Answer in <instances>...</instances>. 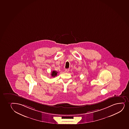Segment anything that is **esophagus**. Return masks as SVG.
I'll use <instances>...</instances> for the list:
<instances>
[{
  "label": "esophagus",
  "instance_id": "1",
  "mask_svg": "<svg viewBox=\"0 0 129 129\" xmlns=\"http://www.w3.org/2000/svg\"><path fill=\"white\" fill-rule=\"evenodd\" d=\"M69 71V69H67L65 70L66 73H68Z\"/></svg>",
  "mask_w": 129,
  "mask_h": 129
}]
</instances>
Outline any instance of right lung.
<instances>
[{
	"mask_svg": "<svg viewBox=\"0 0 129 129\" xmlns=\"http://www.w3.org/2000/svg\"><path fill=\"white\" fill-rule=\"evenodd\" d=\"M57 72L56 71H52L51 75L52 76V77H54L57 75Z\"/></svg>",
	"mask_w": 129,
	"mask_h": 129,
	"instance_id": "right-lung-1",
	"label": "right lung"
}]
</instances>
